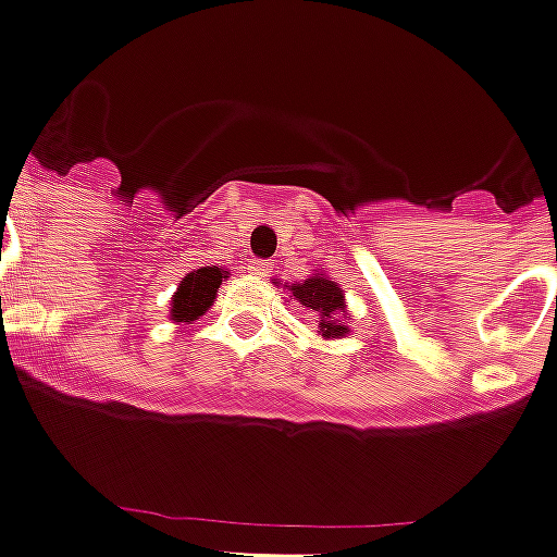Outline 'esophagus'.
I'll return each instance as SVG.
<instances>
[{
  "mask_svg": "<svg viewBox=\"0 0 557 557\" xmlns=\"http://www.w3.org/2000/svg\"><path fill=\"white\" fill-rule=\"evenodd\" d=\"M249 271L255 273V276H262V278H265V276H271V262H265V260H255V262H251V265H249Z\"/></svg>",
  "mask_w": 557,
  "mask_h": 557,
  "instance_id": "esophagus-1",
  "label": "esophagus"
}]
</instances>
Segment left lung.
<instances>
[{"instance_id":"8db88e82","label":"left lung","mask_w":557,"mask_h":557,"mask_svg":"<svg viewBox=\"0 0 557 557\" xmlns=\"http://www.w3.org/2000/svg\"><path fill=\"white\" fill-rule=\"evenodd\" d=\"M284 289L289 295V300H297L302 308L313 311V317H317V333L322 338L333 341L351 333L349 322H346L349 311H346L344 289L338 286V281L330 278L324 271H313L308 278L295 281V284H284Z\"/></svg>"}]
</instances>
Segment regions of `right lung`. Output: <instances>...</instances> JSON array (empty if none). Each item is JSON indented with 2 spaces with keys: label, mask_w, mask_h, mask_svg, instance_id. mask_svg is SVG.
<instances>
[{
  "label": "right lung",
  "mask_w": 557,
  "mask_h": 557,
  "mask_svg": "<svg viewBox=\"0 0 557 557\" xmlns=\"http://www.w3.org/2000/svg\"><path fill=\"white\" fill-rule=\"evenodd\" d=\"M222 278H227V271L216 265H206L186 273L184 281L178 284V289L170 297V319L186 324L200 319L202 313L213 306V300H216Z\"/></svg>",
  "instance_id": "add662e5"
}]
</instances>
